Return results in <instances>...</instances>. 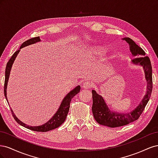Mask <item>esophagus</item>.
<instances>
[{
	"label": "esophagus",
	"mask_w": 158,
	"mask_h": 158,
	"mask_svg": "<svg viewBox=\"0 0 158 158\" xmlns=\"http://www.w3.org/2000/svg\"><path fill=\"white\" fill-rule=\"evenodd\" d=\"M92 86H93V84L90 82H84L82 84V87L84 89H89L90 88H92Z\"/></svg>",
	"instance_id": "esophagus-1"
}]
</instances>
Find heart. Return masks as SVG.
Instances as JSON below:
<instances>
[{
  "label": "heart",
  "instance_id": "obj_1",
  "mask_svg": "<svg viewBox=\"0 0 158 158\" xmlns=\"http://www.w3.org/2000/svg\"><path fill=\"white\" fill-rule=\"evenodd\" d=\"M103 49L102 48H97V49H94V51H96V52H98V53H100V52H102L103 51Z\"/></svg>",
  "mask_w": 158,
  "mask_h": 158
}]
</instances>
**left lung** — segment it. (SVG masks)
Masks as SVG:
<instances>
[{"label": "left lung", "mask_w": 158, "mask_h": 158, "mask_svg": "<svg viewBox=\"0 0 158 158\" xmlns=\"http://www.w3.org/2000/svg\"><path fill=\"white\" fill-rule=\"evenodd\" d=\"M122 40H125L128 44L129 49L134 57L131 60V63L140 66L143 68L145 80L147 82L146 91L145 95L138 106L132 111L127 113L113 111L109 107L101 95L97 94L94 89L92 91L93 98L92 113L94 118L99 125L111 128L127 125L137 120L149 101L152 91V70L149 57L145 56L146 53L144 50L136 44L131 38L124 37Z\"/></svg>", "instance_id": "1"}]
</instances>
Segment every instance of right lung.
Listing matches in <instances>:
<instances>
[{"label":"right lung","instance_id":"1","mask_svg":"<svg viewBox=\"0 0 158 158\" xmlns=\"http://www.w3.org/2000/svg\"><path fill=\"white\" fill-rule=\"evenodd\" d=\"M40 41H41L40 37H33V38H31V39H30V40H28L26 41L24 43H23V44H22L21 47H20V49L14 52L10 58V59L9 60V61L7 63L6 70H5V81H4V96H5V98H6V99L8 103V102L7 95H6V89H7V85H8L9 76H10L11 69H12V66L13 65L14 60H15L17 55H18L19 52L20 51V49L22 48H23V47H24L28 46V45L34 44H35V43L40 42ZM80 85H77V86L75 87L73 90H71L70 92H69L67 94H66V96L63 99V101H62L59 109H57L56 112L54 114V115L52 116L48 121L42 125L32 127V126H29V125H26V124L23 123V122H22L20 120V119H18L17 118V117L15 115V114L14 113L12 109H11L12 115H13L14 119H15L19 125H20L22 127L27 128L28 129H30V130H31V131H37V132H47V131H49L51 130H53V129L60 127L62 124L64 122V121L66 120V116H67L68 113L69 111L70 103V102L72 100V98H73L74 95L78 94L80 92Z\"/></svg>","mask_w":158,"mask_h":158}]
</instances>
